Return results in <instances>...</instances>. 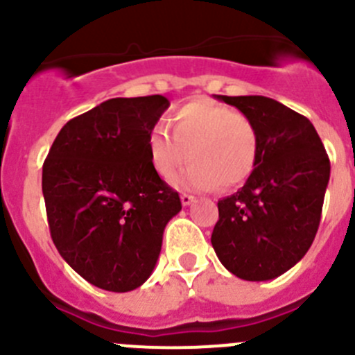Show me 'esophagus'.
Here are the masks:
<instances>
[{"label": "esophagus", "mask_w": 355, "mask_h": 355, "mask_svg": "<svg viewBox=\"0 0 355 355\" xmlns=\"http://www.w3.org/2000/svg\"><path fill=\"white\" fill-rule=\"evenodd\" d=\"M180 200H182V206H189V204H192V200H194V196L182 194L180 196Z\"/></svg>", "instance_id": "esophagus-1"}]
</instances>
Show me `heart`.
I'll list each match as a JSON object with an SVG mask.
<instances>
[{
  "label": "heart",
  "mask_w": 355,
  "mask_h": 355,
  "mask_svg": "<svg viewBox=\"0 0 355 355\" xmlns=\"http://www.w3.org/2000/svg\"><path fill=\"white\" fill-rule=\"evenodd\" d=\"M168 125H155L148 135L149 163L161 178L173 177L189 159L175 184L192 191L234 189L254 171L259 134L252 120L209 99H194L168 114Z\"/></svg>",
  "instance_id": "heart-1"
}]
</instances>
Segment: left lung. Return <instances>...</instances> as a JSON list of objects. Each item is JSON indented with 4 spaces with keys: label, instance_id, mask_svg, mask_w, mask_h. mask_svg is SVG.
Returning <instances> with one entry per match:
<instances>
[{
    "label": "left lung",
    "instance_id": "1",
    "mask_svg": "<svg viewBox=\"0 0 355 355\" xmlns=\"http://www.w3.org/2000/svg\"><path fill=\"white\" fill-rule=\"evenodd\" d=\"M256 123L259 155L241 191L218 200L211 244L235 277L273 280L313 244L330 180V159L316 128L264 96H218Z\"/></svg>",
    "mask_w": 355,
    "mask_h": 355
}]
</instances>
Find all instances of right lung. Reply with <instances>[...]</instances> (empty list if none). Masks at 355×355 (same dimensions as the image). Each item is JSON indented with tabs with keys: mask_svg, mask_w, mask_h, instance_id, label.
Returning <instances> with one entry per match:
<instances>
[{
	"mask_svg": "<svg viewBox=\"0 0 355 355\" xmlns=\"http://www.w3.org/2000/svg\"><path fill=\"white\" fill-rule=\"evenodd\" d=\"M168 106L159 94L108 99L67 121L42 164L53 242L103 290L130 292L151 277L164 227L182 209L149 163V130Z\"/></svg>",
	"mask_w": 355,
	"mask_h": 355,
	"instance_id": "right-lung-1",
	"label": "right lung"
}]
</instances>
